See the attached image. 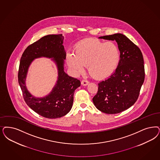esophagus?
Masks as SVG:
<instances>
[{"label": "esophagus", "mask_w": 160, "mask_h": 160, "mask_svg": "<svg viewBox=\"0 0 160 160\" xmlns=\"http://www.w3.org/2000/svg\"><path fill=\"white\" fill-rule=\"evenodd\" d=\"M88 83H89V82H88V80H83L82 81V82H81L83 86H87V85H88Z\"/></svg>", "instance_id": "obj_1"}]
</instances>
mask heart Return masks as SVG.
Wrapping results in <instances>:
<instances>
[{
    "label": "heart",
    "mask_w": 160,
    "mask_h": 160,
    "mask_svg": "<svg viewBox=\"0 0 160 160\" xmlns=\"http://www.w3.org/2000/svg\"><path fill=\"white\" fill-rule=\"evenodd\" d=\"M119 58V50L115 43L88 39L76 45L74 54L67 55L66 61L75 74L82 72L84 66H88V73L92 77L103 78L114 72Z\"/></svg>",
    "instance_id": "heart-1"
}]
</instances>
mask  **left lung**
Segmentation results:
<instances>
[{
    "label": "left lung",
    "mask_w": 160,
    "mask_h": 160,
    "mask_svg": "<svg viewBox=\"0 0 160 160\" xmlns=\"http://www.w3.org/2000/svg\"><path fill=\"white\" fill-rule=\"evenodd\" d=\"M99 38L116 41L120 60L115 72L98 84L93 102L100 111L116 114L129 108L138 99L145 78L143 55L138 47L122 33Z\"/></svg>",
    "instance_id": "obj_1"
}]
</instances>
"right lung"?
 <instances>
[{"mask_svg": "<svg viewBox=\"0 0 160 160\" xmlns=\"http://www.w3.org/2000/svg\"><path fill=\"white\" fill-rule=\"evenodd\" d=\"M62 35H48L26 48L22 54L18 72V82L24 100L28 106L39 115L49 119L65 116L72 109L73 96L80 81L69 76L64 69L66 52L63 46ZM52 58L58 70V80L52 92L43 98H36L30 93L25 81L28 68L36 58Z\"/></svg>", "mask_w": 160, "mask_h": 160, "instance_id": "add662e5", "label": "right lung"}]
</instances>
